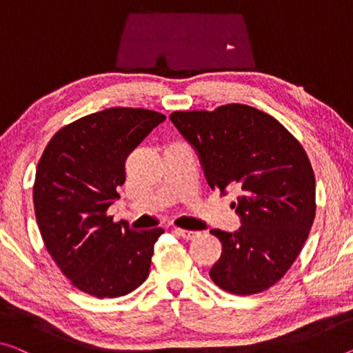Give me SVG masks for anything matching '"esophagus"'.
Instances as JSON below:
<instances>
[{"instance_id": "1", "label": "esophagus", "mask_w": 353, "mask_h": 353, "mask_svg": "<svg viewBox=\"0 0 353 353\" xmlns=\"http://www.w3.org/2000/svg\"><path fill=\"white\" fill-rule=\"evenodd\" d=\"M173 232L176 233L178 236H181V238H184V240H192V238L197 235L199 232H194V230H186V229H178V227H175V229H173Z\"/></svg>"}]
</instances>
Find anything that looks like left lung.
I'll return each instance as SVG.
<instances>
[{"label":"left lung","mask_w":353,"mask_h":353,"mask_svg":"<svg viewBox=\"0 0 353 353\" xmlns=\"http://www.w3.org/2000/svg\"><path fill=\"white\" fill-rule=\"evenodd\" d=\"M172 123L197 151L210 188L238 192L236 232L213 229L222 252L210 278L252 295L289 271L316 218V176L301 143L278 120L245 104L173 112Z\"/></svg>","instance_id":"obj_1"}]
</instances>
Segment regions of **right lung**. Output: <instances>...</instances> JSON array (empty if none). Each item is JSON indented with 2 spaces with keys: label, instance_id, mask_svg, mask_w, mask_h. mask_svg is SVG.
Wrapping results in <instances>:
<instances>
[{
  "label": "right lung",
  "instance_id": "obj_1",
  "mask_svg": "<svg viewBox=\"0 0 353 353\" xmlns=\"http://www.w3.org/2000/svg\"><path fill=\"white\" fill-rule=\"evenodd\" d=\"M164 120L145 108H105L59 129L41 156L32 186L37 225L61 273L85 294L123 296L148 278L164 229L132 230L107 208L126 181V158Z\"/></svg>",
  "mask_w": 353,
  "mask_h": 353
}]
</instances>
